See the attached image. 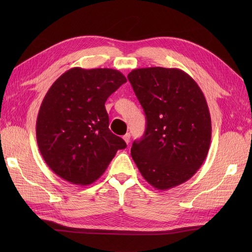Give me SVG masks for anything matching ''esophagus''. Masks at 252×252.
Returning <instances> with one entry per match:
<instances>
[{
	"mask_svg": "<svg viewBox=\"0 0 252 252\" xmlns=\"http://www.w3.org/2000/svg\"><path fill=\"white\" fill-rule=\"evenodd\" d=\"M123 140L126 142V144H129V142H130V133H126L123 135Z\"/></svg>",
	"mask_w": 252,
	"mask_h": 252,
	"instance_id": "34e87169",
	"label": "esophagus"
}]
</instances>
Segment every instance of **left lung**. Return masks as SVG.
<instances>
[{
	"mask_svg": "<svg viewBox=\"0 0 252 252\" xmlns=\"http://www.w3.org/2000/svg\"><path fill=\"white\" fill-rule=\"evenodd\" d=\"M146 116L131 157L151 186L167 190L188 181L207 157L211 119L195 81L178 68H138L128 74Z\"/></svg>",
	"mask_w": 252,
	"mask_h": 252,
	"instance_id": "8db88e82",
	"label": "left lung"
}]
</instances>
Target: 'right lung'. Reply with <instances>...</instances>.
<instances>
[{
	"label": "right lung",
	"instance_id": "add662e5",
	"mask_svg": "<svg viewBox=\"0 0 252 252\" xmlns=\"http://www.w3.org/2000/svg\"><path fill=\"white\" fill-rule=\"evenodd\" d=\"M125 75L110 68L67 70L52 84L36 119V142L45 163L60 178L89 185L105 172L126 143L109 130L105 102Z\"/></svg>",
	"mask_w": 252,
	"mask_h": 252
}]
</instances>
